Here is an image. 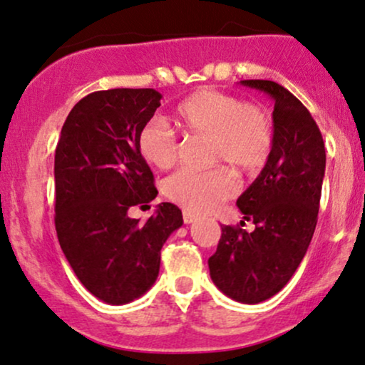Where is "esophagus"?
Masks as SVG:
<instances>
[{
	"label": "esophagus",
	"instance_id": "obj_1",
	"mask_svg": "<svg viewBox=\"0 0 365 365\" xmlns=\"http://www.w3.org/2000/svg\"><path fill=\"white\" fill-rule=\"evenodd\" d=\"M197 221V216L194 212H190V210H183V222L185 225H190V222Z\"/></svg>",
	"mask_w": 365,
	"mask_h": 365
}]
</instances>
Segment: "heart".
<instances>
[{
    "mask_svg": "<svg viewBox=\"0 0 365 365\" xmlns=\"http://www.w3.org/2000/svg\"><path fill=\"white\" fill-rule=\"evenodd\" d=\"M173 120L188 135L209 138L207 160L240 173H255L265 166L275 143L272 115L258 103H245L226 91L200 88L183 98ZM138 148L148 163L168 170L177 163L180 143L168 127L148 122L138 134ZM236 192V182L225 166L180 170L166 180L165 194L190 212H210Z\"/></svg>",
    "mask_w": 365,
    "mask_h": 365,
    "instance_id": "heart-1",
    "label": "heart"
}]
</instances>
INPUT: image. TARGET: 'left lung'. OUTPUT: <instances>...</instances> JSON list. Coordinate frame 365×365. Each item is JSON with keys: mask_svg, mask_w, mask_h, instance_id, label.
I'll return each mask as SVG.
<instances>
[{"mask_svg": "<svg viewBox=\"0 0 365 365\" xmlns=\"http://www.w3.org/2000/svg\"><path fill=\"white\" fill-rule=\"evenodd\" d=\"M241 85L275 100V143L262 173L236 200L255 231L221 226L209 270L219 291L257 304L291 280L308 252L318 222L327 153L319 127L291 91L269 80H243Z\"/></svg>", "mask_w": 365, "mask_h": 365, "instance_id": "left-lung-1", "label": "left lung"}]
</instances>
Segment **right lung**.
<instances>
[{"mask_svg":"<svg viewBox=\"0 0 365 365\" xmlns=\"http://www.w3.org/2000/svg\"><path fill=\"white\" fill-rule=\"evenodd\" d=\"M160 100L153 88L93 91L74 105L57 140V240L80 282L108 304H127L155 284L161 248L183 225L170 202L146 222L127 214L158 195L138 134Z\"/></svg>","mask_w":365,"mask_h":365,"instance_id":"1","label":"right lung"}]
</instances>
